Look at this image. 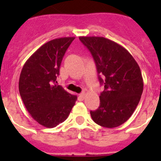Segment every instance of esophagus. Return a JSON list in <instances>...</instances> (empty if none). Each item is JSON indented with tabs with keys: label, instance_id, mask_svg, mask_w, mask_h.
Listing matches in <instances>:
<instances>
[{
	"label": "esophagus",
	"instance_id": "1",
	"mask_svg": "<svg viewBox=\"0 0 161 161\" xmlns=\"http://www.w3.org/2000/svg\"><path fill=\"white\" fill-rule=\"evenodd\" d=\"M85 93H80V94L79 98H80V99H81V100H83L84 98H85Z\"/></svg>",
	"mask_w": 161,
	"mask_h": 161
}]
</instances>
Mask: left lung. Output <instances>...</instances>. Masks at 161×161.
Returning <instances> with one entry per match:
<instances>
[{"mask_svg": "<svg viewBox=\"0 0 161 161\" xmlns=\"http://www.w3.org/2000/svg\"><path fill=\"white\" fill-rule=\"evenodd\" d=\"M79 38L93 55L99 81L104 85L100 106L91 110V117L104 127H117L130 119L141 98L143 80L139 64L126 48L108 38Z\"/></svg>", "mask_w": 161, "mask_h": 161, "instance_id": "8db88e82", "label": "left lung"}]
</instances>
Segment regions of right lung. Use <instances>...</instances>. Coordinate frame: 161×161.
<instances>
[{
    "mask_svg": "<svg viewBox=\"0 0 161 161\" xmlns=\"http://www.w3.org/2000/svg\"><path fill=\"white\" fill-rule=\"evenodd\" d=\"M74 39L64 37L44 43L26 60L20 74L18 88L25 108L47 128L64 122L77 99L56 84L64 55Z\"/></svg>",
    "mask_w": 161,
    "mask_h": 161,
    "instance_id": "add662e5",
    "label": "right lung"
}]
</instances>
